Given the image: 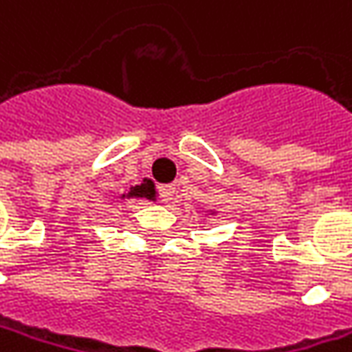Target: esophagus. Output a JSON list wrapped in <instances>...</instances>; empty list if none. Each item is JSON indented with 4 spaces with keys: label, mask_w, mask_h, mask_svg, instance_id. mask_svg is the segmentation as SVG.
<instances>
[{
    "label": "esophagus",
    "mask_w": 352,
    "mask_h": 352,
    "mask_svg": "<svg viewBox=\"0 0 352 352\" xmlns=\"http://www.w3.org/2000/svg\"><path fill=\"white\" fill-rule=\"evenodd\" d=\"M175 185H164V187H160V197H162L164 202H171V200L175 199Z\"/></svg>",
    "instance_id": "obj_1"
}]
</instances>
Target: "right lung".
I'll list each match as a JSON object with an SVG mask.
<instances>
[{
  "label": "right lung",
  "instance_id": "right-lung-1",
  "mask_svg": "<svg viewBox=\"0 0 352 352\" xmlns=\"http://www.w3.org/2000/svg\"><path fill=\"white\" fill-rule=\"evenodd\" d=\"M128 197H146V199H153L155 197V188H153L152 181H144L140 187H134L130 192H128Z\"/></svg>",
  "mask_w": 352,
  "mask_h": 352
}]
</instances>
